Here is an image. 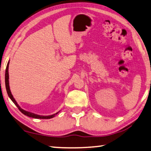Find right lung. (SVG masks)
I'll return each instance as SVG.
<instances>
[{
  "instance_id": "right-lung-1",
  "label": "right lung",
  "mask_w": 151,
  "mask_h": 151,
  "mask_svg": "<svg viewBox=\"0 0 151 151\" xmlns=\"http://www.w3.org/2000/svg\"><path fill=\"white\" fill-rule=\"evenodd\" d=\"M9 62H8L7 63V65H6V71H5V85H6V92L7 93H8V95L9 96V98L11 99V100L13 101V103L14 104L17 106V107L18 108V109L21 111V112L24 114L25 116H27L29 117H31V118H41V119H49V118H51L54 116V115H51V116H39V115H37V114H35L33 113H31V112H27V111L24 110L22 109V108H20V106L18 105V104L17 103V102L14 100V98H13V95H12V93L11 92V90H10V88H9ZM58 113H56V114Z\"/></svg>"
}]
</instances>
